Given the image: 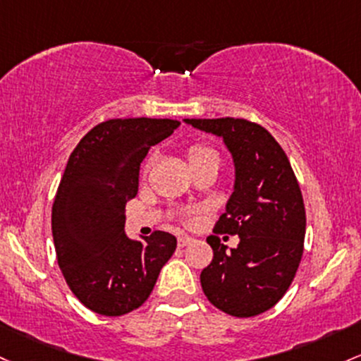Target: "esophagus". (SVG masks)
Returning <instances> with one entry per match:
<instances>
[{"label":"esophagus","instance_id":"1","mask_svg":"<svg viewBox=\"0 0 361 361\" xmlns=\"http://www.w3.org/2000/svg\"><path fill=\"white\" fill-rule=\"evenodd\" d=\"M192 238H190V236H178V247L180 248H183V247H187V245H190L192 243Z\"/></svg>","mask_w":361,"mask_h":361}]
</instances>
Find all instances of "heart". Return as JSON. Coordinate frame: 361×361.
I'll list each match as a JSON object with an SVG mask.
<instances>
[{
  "instance_id": "b5f03b06",
  "label": "heart",
  "mask_w": 361,
  "mask_h": 361,
  "mask_svg": "<svg viewBox=\"0 0 361 361\" xmlns=\"http://www.w3.org/2000/svg\"><path fill=\"white\" fill-rule=\"evenodd\" d=\"M187 157H188L190 166H192V169L197 168V166L205 164V162H211V161L219 162V154H217L214 149L207 147V145H192V147L188 149Z\"/></svg>"
}]
</instances>
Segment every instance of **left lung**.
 Returning a JSON list of instances; mask_svg holds the SVG:
<instances>
[{"mask_svg": "<svg viewBox=\"0 0 361 361\" xmlns=\"http://www.w3.org/2000/svg\"><path fill=\"white\" fill-rule=\"evenodd\" d=\"M183 121L223 138L235 166L233 193L214 231L238 235L240 243L228 250L217 236H209L214 259L200 274L202 290L224 314L259 315L283 298L303 255L307 217L290 159L257 123Z\"/></svg>", "mask_w": 361, "mask_h": 361, "instance_id": "left-lung-1", "label": "left lung"}]
</instances>
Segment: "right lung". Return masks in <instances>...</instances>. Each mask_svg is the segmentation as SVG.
<instances>
[{
    "instance_id": "obj_1",
    "label": "right lung",
    "mask_w": 361,
    "mask_h": 361,
    "mask_svg": "<svg viewBox=\"0 0 361 361\" xmlns=\"http://www.w3.org/2000/svg\"><path fill=\"white\" fill-rule=\"evenodd\" d=\"M180 126L174 120L128 118L94 126L71 152L51 214L59 269L73 295L99 315L140 307L154 290L176 238L125 233V205L137 195L140 162Z\"/></svg>"
}]
</instances>
